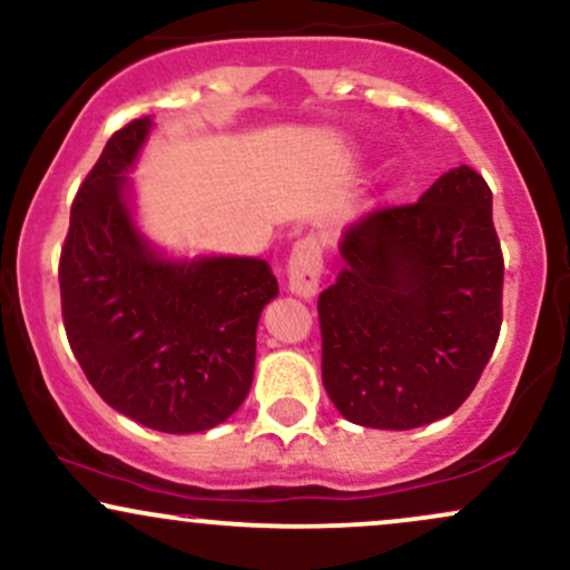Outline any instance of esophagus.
<instances>
[{
  "instance_id": "esophagus-1",
  "label": "esophagus",
  "mask_w": 570,
  "mask_h": 570,
  "mask_svg": "<svg viewBox=\"0 0 570 570\" xmlns=\"http://www.w3.org/2000/svg\"><path fill=\"white\" fill-rule=\"evenodd\" d=\"M324 265L318 257V248L311 240H299L292 248L289 257V289L292 294L303 299H313L318 292V281H322Z\"/></svg>"
}]
</instances>
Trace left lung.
Masks as SVG:
<instances>
[{"label":"left lung","mask_w":570,"mask_h":570,"mask_svg":"<svg viewBox=\"0 0 570 570\" xmlns=\"http://www.w3.org/2000/svg\"><path fill=\"white\" fill-rule=\"evenodd\" d=\"M343 271L318 297L322 377L345 421L407 431L472 394L501 332L493 195L450 168L412 206L348 227Z\"/></svg>","instance_id":"obj_1"}]
</instances>
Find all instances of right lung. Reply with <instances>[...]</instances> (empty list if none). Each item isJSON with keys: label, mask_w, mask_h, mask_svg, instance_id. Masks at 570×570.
Returning <instances> with one entry per match:
<instances>
[{"label": "right lung", "mask_w": 570, "mask_h": 570, "mask_svg": "<svg viewBox=\"0 0 570 570\" xmlns=\"http://www.w3.org/2000/svg\"><path fill=\"white\" fill-rule=\"evenodd\" d=\"M153 128L141 117L117 130L71 203L61 311L71 351L109 407L147 429L195 434L244 404L278 281L259 257H171L147 238L128 174Z\"/></svg>", "instance_id": "1"}]
</instances>
